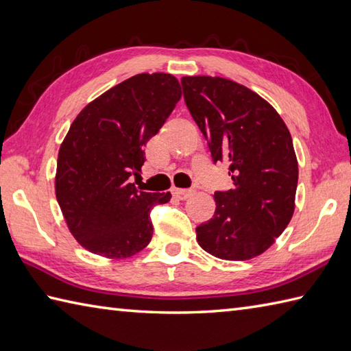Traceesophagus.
Returning <instances> with one entry per match:
<instances>
[{
    "label": "esophagus",
    "instance_id": "obj_1",
    "mask_svg": "<svg viewBox=\"0 0 351 351\" xmlns=\"http://www.w3.org/2000/svg\"><path fill=\"white\" fill-rule=\"evenodd\" d=\"M171 193H173V195H175L178 199L184 200V199L190 197V196L193 195V193H195V190H191V189H173V190H171Z\"/></svg>",
    "mask_w": 351,
    "mask_h": 351
}]
</instances>
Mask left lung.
Wrapping results in <instances>:
<instances>
[{"mask_svg": "<svg viewBox=\"0 0 351 351\" xmlns=\"http://www.w3.org/2000/svg\"><path fill=\"white\" fill-rule=\"evenodd\" d=\"M184 99L210 146L228 161L234 187L215 191V213L196 228L205 252L245 261L265 252L294 213L299 166L293 138L270 104L220 77H184Z\"/></svg>", "mask_w": 351, "mask_h": 351, "instance_id": "1", "label": "left lung"}]
</instances>
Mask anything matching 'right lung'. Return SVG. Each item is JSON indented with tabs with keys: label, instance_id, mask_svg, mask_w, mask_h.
I'll return each instance as SVG.
<instances>
[{
	"label": "right lung",
	"instance_id": "right-lung-1",
	"mask_svg": "<svg viewBox=\"0 0 351 351\" xmlns=\"http://www.w3.org/2000/svg\"><path fill=\"white\" fill-rule=\"evenodd\" d=\"M170 73H138L81 111L58 151L56 196L68 228L88 252L130 258L152 238L151 211L167 193L132 184L145 162L143 146L181 99Z\"/></svg>",
	"mask_w": 351,
	"mask_h": 351
}]
</instances>
